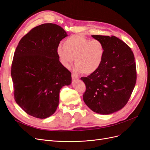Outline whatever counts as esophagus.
Wrapping results in <instances>:
<instances>
[{"instance_id":"1","label":"esophagus","mask_w":150,"mask_h":150,"mask_svg":"<svg viewBox=\"0 0 150 150\" xmlns=\"http://www.w3.org/2000/svg\"><path fill=\"white\" fill-rule=\"evenodd\" d=\"M72 79H73V80H78L79 79L78 76H76L74 74H72Z\"/></svg>"}]
</instances>
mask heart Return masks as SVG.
I'll list each match as a JSON object with an SVG mask.
<instances>
[{
  "mask_svg": "<svg viewBox=\"0 0 150 150\" xmlns=\"http://www.w3.org/2000/svg\"><path fill=\"white\" fill-rule=\"evenodd\" d=\"M56 53L61 64L69 69L75 59L74 71L91 74L101 67L105 48L98 39L91 40L81 35H72L66 39L63 46L59 45Z\"/></svg>",
  "mask_w": 150,
  "mask_h": 150,
  "instance_id": "obj_1",
  "label": "heart"
}]
</instances>
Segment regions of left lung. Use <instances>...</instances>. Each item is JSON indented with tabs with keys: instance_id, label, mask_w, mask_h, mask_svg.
Here are the masks:
<instances>
[{
	"instance_id": "1",
	"label": "left lung",
	"mask_w": 150,
	"mask_h": 150,
	"mask_svg": "<svg viewBox=\"0 0 150 150\" xmlns=\"http://www.w3.org/2000/svg\"><path fill=\"white\" fill-rule=\"evenodd\" d=\"M91 36L102 42L105 54L96 72L81 78L86 86L83 100L93 111L110 115L126 105L134 89L137 82L134 54L115 36Z\"/></svg>"
}]
</instances>
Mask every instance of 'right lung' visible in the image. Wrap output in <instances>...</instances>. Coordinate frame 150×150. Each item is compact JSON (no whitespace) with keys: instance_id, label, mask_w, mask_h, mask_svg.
Here are the masks:
<instances>
[{"instance_id":"1","label":"right lung","mask_w":150,"mask_h":150,"mask_svg":"<svg viewBox=\"0 0 150 150\" xmlns=\"http://www.w3.org/2000/svg\"><path fill=\"white\" fill-rule=\"evenodd\" d=\"M59 25L47 23L30 30L13 55L11 76L17 104L28 115L45 119L59 105L60 89L71 84V73L59 59L56 49L67 37Z\"/></svg>"}]
</instances>
